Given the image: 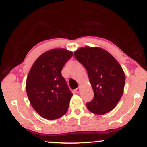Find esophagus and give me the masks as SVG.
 <instances>
[{"instance_id": "obj_1", "label": "esophagus", "mask_w": 147, "mask_h": 147, "mask_svg": "<svg viewBox=\"0 0 147 147\" xmlns=\"http://www.w3.org/2000/svg\"><path fill=\"white\" fill-rule=\"evenodd\" d=\"M80 89H81V87H80V86L78 87V88H76L75 90V92H77V93H78V92H79V91H80Z\"/></svg>"}]
</instances>
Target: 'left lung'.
I'll return each mask as SVG.
<instances>
[{
	"label": "left lung",
	"mask_w": 147,
	"mask_h": 147,
	"mask_svg": "<svg viewBox=\"0 0 147 147\" xmlns=\"http://www.w3.org/2000/svg\"><path fill=\"white\" fill-rule=\"evenodd\" d=\"M86 69L94 91V98L86 103L90 112L104 115L112 111L122 97L125 75L117 60L101 48L84 47L74 52Z\"/></svg>",
	"instance_id": "1"
}]
</instances>
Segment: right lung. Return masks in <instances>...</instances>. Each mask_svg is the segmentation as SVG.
<instances>
[{
    "mask_svg": "<svg viewBox=\"0 0 147 147\" xmlns=\"http://www.w3.org/2000/svg\"><path fill=\"white\" fill-rule=\"evenodd\" d=\"M72 52L56 48L44 52L30 69L26 92L30 104L42 117L53 120L66 113L72 93L61 75Z\"/></svg>",
    "mask_w": 147,
    "mask_h": 147,
    "instance_id": "obj_1",
    "label": "right lung"
}]
</instances>
